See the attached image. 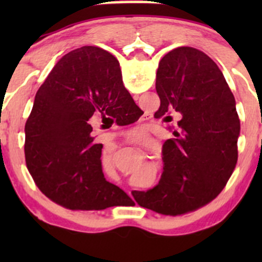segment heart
Returning a JSON list of instances; mask_svg holds the SVG:
<instances>
[{
    "mask_svg": "<svg viewBox=\"0 0 262 262\" xmlns=\"http://www.w3.org/2000/svg\"><path fill=\"white\" fill-rule=\"evenodd\" d=\"M103 171H104V164H103Z\"/></svg>",
    "mask_w": 262,
    "mask_h": 262,
    "instance_id": "b5f03b06",
    "label": "heart"
}]
</instances>
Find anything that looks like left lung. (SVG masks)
Segmentation results:
<instances>
[{
    "mask_svg": "<svg viewBox=\"0 0 262 262\" xmlns=\"http://www.w3.org/2000/svg\"><path fill=\"white\" fill-rule=\"evenodd\" d=\"M156 118L180 121L169 127L175 138L162 146L159 185L134 191L138 204L165 215L196 210L225 187L237 161L240 121L235 98L218 65L196 48L179 47L159 62Z\"/></svg>",
    "mask_w": 262,
    "mask_h": 262,
    "instance_id": "obj_1",
    "label": "left lung"
}]
</instances>
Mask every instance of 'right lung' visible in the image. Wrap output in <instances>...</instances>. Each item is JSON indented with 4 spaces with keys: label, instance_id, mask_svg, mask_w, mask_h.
<instances>
[{
    "label": "right lung",
    "instance_id": "obj_1",
    "mask_svg": "<svg viewBox=\"0 0 262 262\" xmlns=\"http://www.w3.org/2000/svg\"><path fill=\"white\" fill-rule=\"evenodd\" d=\"M137 106L123 86L119 62L82 47L56 62L35 95L25 127L26 164L38 188L73 210H102L128 200L102 172V144L90 135L92 117Z\"/></svg>",
    "mask_w": 262,
    "mask_h": 262
}]
</instances>
